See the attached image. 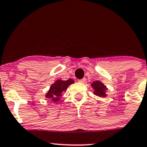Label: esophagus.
<instances>
[{
	"mask_svg": "<svg viewBox=\"0 0 147 147\" xmlns=\"http://www.w3.org/2000/svg\"><path fill=\"white\" fill-rule=\"evenodd\" d=\"M78 81H79V83H81V84H84V83L86 82V79H79Z\"/></svg>",
	"mask_w": 147,
	"mask_h": 147,
	"instance_id": "1",
	"label": "esophagus"
}]
</instances>
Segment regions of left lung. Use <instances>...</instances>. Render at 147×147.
Listing matches in <instances>:
<instances>
[{
    "instance_id": "left-lung-1",
    "label": "left lung",
    "mask_w": 147,
    "mask_h": 147,
    "mask_svg": "<svg viewBox=\"0 0 147 147\" xmlns=\"http://www.w3.org/2000/svg\"><path fill=\"white\" fill-rule=\"evenodd\" d=\"M91 86L94 90V94L96 95V96L100 97V98H104V97H106L107 96V94H106V92L107 91L108 89L106 87V86H105L100 81H94V82L92 83Z\"/></svg>"
}]
</instances>
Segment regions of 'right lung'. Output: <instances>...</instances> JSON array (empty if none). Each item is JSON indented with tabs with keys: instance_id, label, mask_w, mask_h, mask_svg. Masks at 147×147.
<instances>
[{
	"instance_id": "add662e5",
	"label": "right lung",
	"mask_w": 147,
	"mask_h": 147,
	"mask_svg": "<svg viewBox=\"0 0 147 147\" xmlns=\"http://www.w3.org/2000/svg\"><path fill=\"white\" fill-rule=\"evenodd\" d=\"M75 81L72 79L63 81L61 79H57L51 86L49 91L46 94V98L50 99L51 102H56L61 99V94L63 91H66L69 86L74 84Z\"/></svg>"
}]
</instances>
